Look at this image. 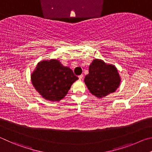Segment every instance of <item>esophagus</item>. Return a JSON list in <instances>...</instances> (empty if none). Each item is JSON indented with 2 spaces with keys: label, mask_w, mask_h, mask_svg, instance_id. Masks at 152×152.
<instances>
[{
  "label": "esophagus",
  "mask_w": 152,
  "mask_h": 152,
  "mask_svg": "<svg viewBox=\"0 0 152 152\" xmlns=\"http://www.w3.org/2000/svg\"><path fill=\"white\" fill-rule=\"evenodd\" d=\"M79 79H80V80H83V75H81L79 76Z\"/></svg>",
  "instance_id": "esophagus-1"
}]
</instances>
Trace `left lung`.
<instances>
[{
  "instance_id": "1",
  "label": "left lung",
  "mask_w": 152,
  "mask_h": 152,
  "mask_svg": "<svg viewBox=\"0 0 152 152\" xmlns=\"http://www.w3.org/2000/svg\"><path fill=\"white\" fill-rule=\"evenodd\" d=\"M84 81L92 95L103 98L116 91L120 86L121 77L115 65L95 58L90 64L89 74Z\"/></svg>"
}]
</instances>
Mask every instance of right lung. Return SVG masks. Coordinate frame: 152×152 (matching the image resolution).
Segmentation results:
<instances>
[{"mask_svg": "<svg viewBox=\"0 0 152 152\" xmlns=\"http://www.w3.org/2000/svg\"><path fill=\"white\" fill-rule=\"evenodd\" d=\"M34 89L45 99L58 102L66 96L74 82L79 78L73 71L58 59L42 60L31 75Z\"/></svg>", "mask_w": 152, "mask_h": 152, "instance_id": "1", "label": "right lung"}]
</instances>
